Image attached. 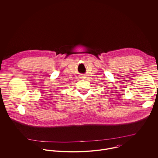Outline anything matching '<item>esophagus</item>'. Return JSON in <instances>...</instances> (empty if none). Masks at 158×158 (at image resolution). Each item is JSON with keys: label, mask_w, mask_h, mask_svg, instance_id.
<instances>
[{"label": "esophagus", "mask_w": 158, "mask_h": 158, "mask_svg": "<svg viewBox=\"0 0 158 158\" xmlns=\"http://www.w3.org/2000/svg\"><path fill=\"white\" fill-rule=\"evenodd\" d=\"M85 77H84V76H82V77H81V79H85Z\"/></svg>", "instance_id": "obj_1"}]
</instances>
